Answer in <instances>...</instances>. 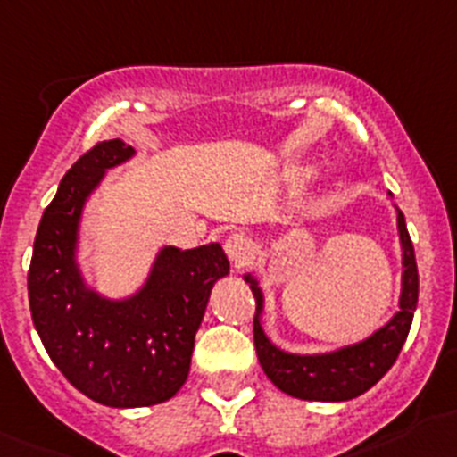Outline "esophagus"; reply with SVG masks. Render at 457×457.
<instances>
[{"label":"esophagus","instance_id":"34e87169","mask_svg":"<svg viewBox=\"0 0 457 457\" xmlns=\"http://www.w3.org/2000/svg\"><path fill=\"white\" fill-rule=\"evenodd\" d=\"M224 251L233 267H242L251 261L253 256V242L245 236V233H231L224 240Z\"/></svg>","mask_w":457,"mask_h":457}]
</instances>
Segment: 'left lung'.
Wrapping results in <instances>:
<instances>
[{"instance_id": "obj_1", "label": "left lung", "mask_w": 457, "mask_h": 457, "mask_svg": "<svg viewBox=\"0 0 457 457\" xmlns=\"http://www.w3.org/2000/svg\"><path fill=\"white\" fill-rule=\"evenodd\" d=\"M401 251H403V274H401L399 312L383 328L371 333L358 345L342 346L330 353L299 355L280 351L270 342L261 324L265 296L258 287V280L245 274L251 292L256 296V315H253V342L261 360L262 371L280 392L303 401H349L365 395L383 378L395 365L405 337L412 326L414 308L420 299V274L414 261V246L410 240L403 212L396 208Z\"/></svg>"}]
</instances>
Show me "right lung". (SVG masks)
Wrapping results in <instances>:
<instances>
[{
  "label": "right lung",
  "instance_id": "right-lung-1",
  "mask_svg": "<svg viewBox=\"0 0 457 457\" xmlns=\"http://www.w3.org/2000/svg\"><path fill=\"white\" fill-rule=\"evenodd\" d=\"M122 140H104L62 177L43 212L29 267V305L54 365L87 399L111 408H145L171 399L190 371L215 280L228 274L217 242L162 246L133 296L106 299L86 286L77 262L79 221L90 192L111 167L133 156Z\"/></svg>",
  "mask_w": 457,
  "mask_h": 457
}]
</instances>
